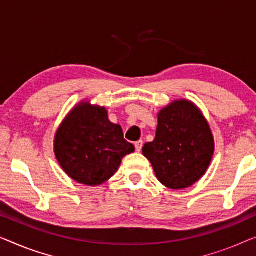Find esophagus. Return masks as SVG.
I'll return each instance as SVG.
<instances>
[{
	"label": "esophagus",
	"mask_w": 256,
	"mask_h": 256,
	"mask_svg": "<svg viewBox=\"0 0 256 256\" xmlns=\"http://www.w3.org/2000/svg\"><path fill=\"white\" fill-rule=\"evenodd\" d=\"M142 145H144V142H142V140H139V142H134V147H136V152H140V150H142Z\"/></svg>",
	"instance_id": "esophagus-1"
}]
</instances>
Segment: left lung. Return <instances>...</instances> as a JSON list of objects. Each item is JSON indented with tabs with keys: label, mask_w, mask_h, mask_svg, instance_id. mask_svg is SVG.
<instances>
[{
	"label": "left lung",
	"mask_w": 256,
	"mask_h": 256,
	"mask_svg": "<svg viewBox=\"0 0 256 256\" xmlns=\"http://www.w3.org/2000/svg\"><path fill=\"white\" fill-rule=\"evenodd\" d=\"M214 152V139L206 118L195 103L175 100L158 114L156 138L142 154L164 186L182 190L203 178Z\"/></svg>",
	"instance_id": "8db88e82"
}]
</instances>
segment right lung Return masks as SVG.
Segmentation results:
<instances>
[{"label":"right lung","instance_id":"right-lung-1","mask_svg":"<svg viewBox=\"0 0 256 256\" xmlns=\"http://www.w3.org/2000/svg\"><path fill=\"white\" fill-rule=\"evenodd\" d=\"M134 146L124 139L120 125L109 120L108 110L84 100L58 128L54 154L64 172L88 186L103 184L118 170Z\"/></svg>","mask_w":256,"mask_h":256}]
</instances>
